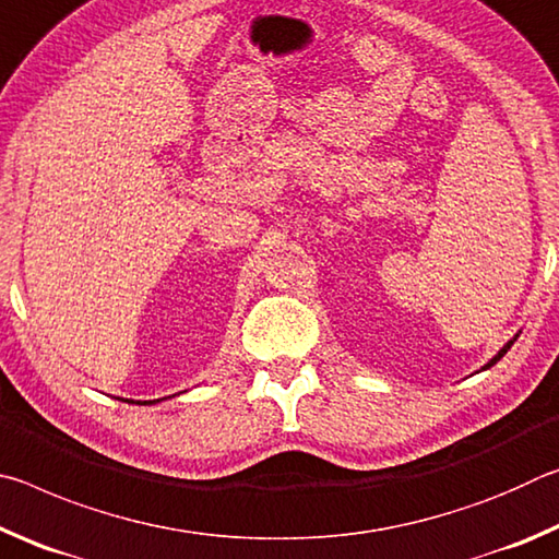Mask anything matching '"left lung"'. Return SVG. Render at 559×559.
Returning <instances> with one entry per match:
<instances>
[{
	"label": "left lung",
	"mask_w": 559,
	"mask_h": 559,
	"mask_svg": "<svg viewBox=\"0 0 559 559\" xmlns=\"http://www.w3.org/2000/svg\"><path fill=\"white\" fill-rule=\"evenodd\" d=\"M510 345H513V340H510V343H508V345H506V347H503V349H500V353H498V355H496V357H493V359H490V362H488V365H486V367H493V365H496V362H498V359H500V357H503V355H506V353H508V349H510Z\"/></svg>",
	"instance_id": "left-lung-1"
}]
</instances>
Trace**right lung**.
<instances>
[{
    "mask_svg": "<svg viewBox=\"0 0 559 559\" xmlns=\"http://www.w3.org/2000/svg\"><path fill=\"white\" fill-rule=\"evenodd\" d=\"M145 404H147V402H145Z\"/></svg>",
    "mask_w": 559,
    "mask_h": 559,
    "instance_id": "1",
    "label": "right lung"
}]
</instances>
